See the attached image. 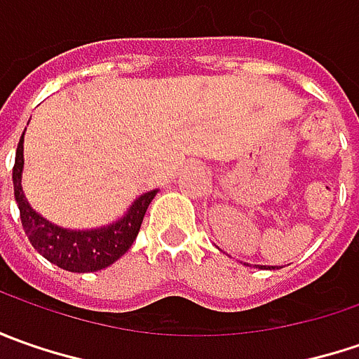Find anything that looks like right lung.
Here are the masks:
<instances>
[{"mask_svg":"<svg viewBox=\"0 0 359 359\" xmlns=\"http://www.w3.org/2000/svg\"><path fill=\"white\" fill-rule=\"evenodd\" d=\"M21 170H23V135L18 144L15 163H13V194L20 208L21 226L27 233V240L32 241V245L48 262L76 273L104 269L126 254L140 233L147 205L158 194V189H154L140 196L131 203L128 214L111 226L86 229V231L65 229L49 224L46 217H41L32 210L21 189Z\"/></svg>","mask_w":359,"mask_h":359,"instance_id":"add662e5","label":"right lung"}]
</instances>
